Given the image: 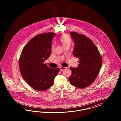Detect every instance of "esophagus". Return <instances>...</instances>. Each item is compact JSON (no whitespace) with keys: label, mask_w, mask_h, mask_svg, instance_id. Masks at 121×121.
I'll list each match as a JSON object with an SVG mask.
<instances>
[{"label":"esophagus","mask_w":121,"mask_h":121,"mask_svg":"<svg viewBox=\"0 0 121 121\" xmlns=\"http://www.w3.org/2000/svg\"><path fill=\"white\" fill-rule=\"evenodd\" d=\"M66 69V67H60V70H61V71H62V70H65V69Z\"/></svg>","instance_id":"34e87169"}]
</instances>
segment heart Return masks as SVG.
I'll return each instance as SVG.
<instances>
[{
  "label": "heart",
  "instance_id": "b5f03b06",
  "mask_svg": "<svg viewBox=\"0 0 121 121\" xmlns=\"http://www.w3.org/2000/svg\"><path fill=\"white\" fill-rule=\"evenodd\" d=\"M72 39L70 35L67 34L62 35L59 39V42L62 45V46L64 48H65L66 47H69L70 45L72 43ZM53 48V47H52V48Z\"/></svg>",
  "mask_w": 121,
  "mask_h": 121
}]
</instances>
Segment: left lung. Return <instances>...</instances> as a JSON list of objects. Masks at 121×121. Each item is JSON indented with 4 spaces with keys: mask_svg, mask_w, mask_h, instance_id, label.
Listing matches in <instances>:
<instances>
[{
    "mask_svg": "<svg viewBox=\"0 0 121 121\" xmlns=\"http://www.w3.org/2000/svg\"><path fill=\"white\" fill-rule=\"evenodd\" d=\"M70 35L75 43L73 54L78 58L79 64L77 68L70 67L72 71L70 83L78 88H86L95 81L99 73L102 58L98 49L88 37L72 31Z\"/></svg>",
    "mask_w": 121,
    "mask_h": 121,
    "instance_id": "left-lung-1",
    "label": "left lung"
}]
</instances>
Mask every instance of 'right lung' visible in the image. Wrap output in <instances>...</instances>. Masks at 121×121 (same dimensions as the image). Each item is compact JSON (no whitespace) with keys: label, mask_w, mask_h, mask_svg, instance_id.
<instances>
[{"label":"right lung","mask_w":121,"mask_h":121,"mask_svg":"<svg viewBox=\"0 0 121 121\" xmlns=\"http://www.w3.org/2000/svg\"><path fill=\"white\" fill-rule=\"evenodd\" d=\"M56 34H40L33 37L22 50L19 67L22 76L32 88L44 91L51 87L59 68L49 67L44 61L51 55L52 41Z\"/></svg>","instance_id":"add662e5"}]
</instances>
